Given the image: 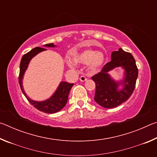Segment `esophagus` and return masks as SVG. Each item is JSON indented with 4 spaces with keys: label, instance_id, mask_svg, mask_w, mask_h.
I'll list each match as a JSON object with an SVG mask.
<instances>
[{
    "label": "esophagus",
    "instance_id": "obj_1",
    "mask_svg": "<svg viewBox=\"0 0 157 157\" xmlns=\"http://www.w3.org/2000/svg\"><path fill=\"white\" fill-rule=\"evenodd\" d=\"M86 79H87V78L84 75H81L80 78H79V80H80L81 82H84V81H86Z\"/></svg>",
    "mask_w": 157,
    "mask_h": 157
}]
</instances>
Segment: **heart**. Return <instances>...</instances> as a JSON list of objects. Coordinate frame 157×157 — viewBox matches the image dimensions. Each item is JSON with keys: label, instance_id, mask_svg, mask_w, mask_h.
<instances>
[{"label": "heart", "instance_id": "obj_1", "mask_svg": "<svg viewBox=\"0 0 157 157\" xmlns=\"http://www.w3.org/2000/svg\"><path fill=\"white\" fill-rule=\"evenodd\" d=\"M73 62L80 64H89V68L91 71H96L101 67L105 61V57L102 52H96L93 49H85L82 52L74 55ZM68 65L71 68H75V64L69 62Z\"/></svg>", "mask_w": 157, "mask_h": 157}]
</instances>
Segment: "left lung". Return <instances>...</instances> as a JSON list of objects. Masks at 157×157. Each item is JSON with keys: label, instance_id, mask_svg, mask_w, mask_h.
Instances as JSON below:
<instances>
[{"label": "left lung", "instance_id": "left-lung-1", "mask_svg": "<svg viewBox=\"0 0 157 157\" xmlns=\"http://www.w3.org/2000/svg\"><path fill=\"white\" fill-rule=\"evenodd\" d=\"M121 66L126 71V77L121 84L124 87L118 90L117 82L113 81L108 74L112 69ZM139 70L131 53L120 48L111 54V60L103 66L99 73L91 77L95 83L94 100L100 106L111 109L125 102L131 96L136 86Z\"/></svg>", "mask_w": 157, "mask_h": 157}]
</instances>
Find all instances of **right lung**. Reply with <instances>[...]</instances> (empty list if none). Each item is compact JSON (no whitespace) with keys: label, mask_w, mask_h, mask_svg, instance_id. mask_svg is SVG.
I'll use <instances>...</instances> for the list:
<instances>
[{"label":"right lung","mask_w":157,"mask_h":157,"mask_svg":"<svg viewBox=\"0 0 157 157\" xmlns=\"http://www.w3.org/2000/svg\"><path fill=\"white\" fill-rule=\"evenodd\" d=\"M44 46L55 47V46H54L53 44H48L44 45ZM46 50V49L43 48L36 47L33 50H31L30 52H27L26 54L23 55L20 63V72L19 76H18V82H19L21 89L22 91L23 94H24L25 98H27V100L32 105L34 106L38 110L40 111H43L44 113H54L57 112V111H59L62 108L64 107V106L67 103L69 92H70L71 89L73 86V84H70L66 82H61L59 86H58L57 91H55L52 96L49 98L48 100L44 101V102H36V101L30 99L27 96L24 90H23L22 85L23 77V75H24L26 68H28V63L30 62V59L33 57L35 56L36 55L38 54L39 52Z\"/></svg>","instance_id":"obj_1"}]
</instances>
